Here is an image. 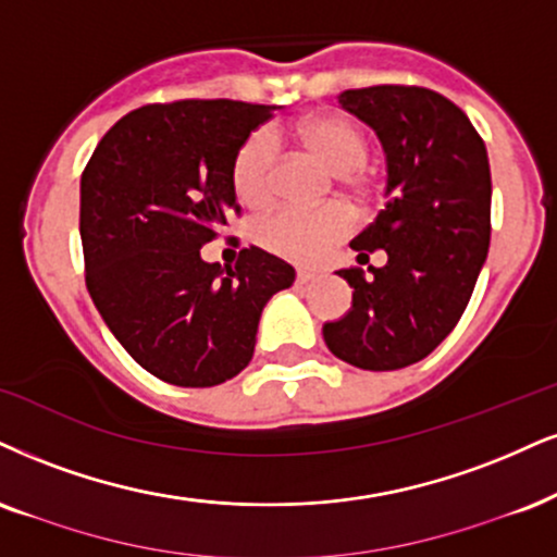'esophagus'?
<instances>
[{
	"instance_id": "esophagus-1",
	"label": "esophagus",
	"mask_w": 557,
	"mask_h": 557,
	"mask_svg": "<svg viewBox=\"0 0 557 557\" xmlns=\"http://www.w3.org/2000/svg\"><path fill=\"white\" fill-rule=\"evenodd\" d=\"M314 278H318V276H314L312 271H297V284H299V286H307V284H312Z\"/></svg>"
}]
</instances>
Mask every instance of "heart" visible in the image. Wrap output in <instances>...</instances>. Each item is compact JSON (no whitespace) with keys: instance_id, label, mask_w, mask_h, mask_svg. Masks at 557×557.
Instances as JSON below:
<instances>
[{"instance_id":"heart-1","label":"heart","mask_w":557,"mask_h":557,"mask_svg":"<svg viewBox=\"0 0 557 557\" xmlns=\"http://www.w3.org/2000/svg\"><path fill=\"white\" fill-rule=\"evenodd\" d=\"M301 147L312 152L346 185L359 183V170L369 157V141L351 121L338 115H314L297 128ZM276 185V144L271 134L258 132L237 149L232 160V188L239 203L260 209L273 198ZM351 230V214L346 206L327 203L320 209L278 206L256 226V239L273 256L286 260H318L327 247Z\"/></svg>"}]
</instances>
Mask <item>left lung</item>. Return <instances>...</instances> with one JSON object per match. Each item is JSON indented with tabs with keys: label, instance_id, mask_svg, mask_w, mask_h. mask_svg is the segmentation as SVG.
<instances>
[{
	"label": "left lung",
	"instance_id": "8db88e82",
	"mask_svg": "<svg viewBox=\"0 0 557 557\" xmlns=\"http://www.w3.org/2000/svg\"><path fill=\"white\" fill-rule=\"evenodd\" d=\"M374 128L387 160V206L351 239L359 264L384 249L382 269L341 268L351 310L322 325L351 367L393 372L421 361L468 307L491 245V164L468 115L425 87L376 85L338 95Z\"/></svg>",
	"mask_w": 557,
	"mask_h": 557
}]
</instances>
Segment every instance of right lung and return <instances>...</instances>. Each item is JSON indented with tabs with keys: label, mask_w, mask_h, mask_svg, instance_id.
<instances>
[{
	"label": "right lung",
	"mask_w": 557,
	"mask_h": 557,
	"mask_svg": "<svg viewBox=\"0 0 557 557\" xmlns=\"http://www.w3.org/2000/svg\"><path fill=\"white\" fill-rule=\"evenodd\" d=\"M276 106L177 100L126 113L79 183L87 292L128 356L177 387H214L256 351L260 312L294 268L260 247L235 268L201 247L237 211L232 160Z\"/></svg>",
	"instance_id": "obj_1"
}]
</instances>
